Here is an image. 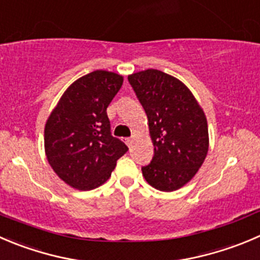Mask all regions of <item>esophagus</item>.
Instances as JSON below:
<instances>
[{
    "instance_id": "34e87169",
    "label": "esophagus",
    "mask_w": 260,
    "mask_h": 260,
    "mask_svg": "<svg viewBox=\"0 0 260 260\" xmlns=\"http://www.w3.org/2000/svg\"><path fill=\"white\" fill-rule=\"evenodd\" d=\"M124 142L127 143V146H132V143H133V138H132V137H131V138H125Z\"/></svg>"
}]
</instances>
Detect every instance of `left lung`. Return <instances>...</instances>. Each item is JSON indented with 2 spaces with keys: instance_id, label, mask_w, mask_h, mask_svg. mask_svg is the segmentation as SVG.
Returning a JSON list of instances; mask_svg holds the SVG:
<instances>
[{
  "instance_id": "1",
  "label": "left lung",
  "mask_w": 260,
  "mask_h": 260,
  "mask_svg": "<svg viewBox=\"0 0 260 260\" xmlns=\"http://www.w3.org/2000/svg\"><path fill=\"white\" fill-rule=\"evenodd\" d=\"M148 119L153 157L142 168L146 181L161 191L181 188L194 178L208 152L205 112L190 90L158 70L128 76Z\"/></svg>"
}]
</instances>
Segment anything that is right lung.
Listing matches in <instances>:
<instances>
[{
    "mask_svg": "<svg viewBox=\"0 0 260 260\" xmlns=\"http://www.w3.org/2000/svg\"><path fill=\"white\" fill-rule=\"evenodd\" d=\"M123 85V76L96 70L63 92L48 117L44 150L54 173L70 186L91 190L112 175L128 147L110 133L107 108Z\"/></svg>",
    "mask_w": 260,
    "mask_h": 260,
    "instance_id": "right-lung-1",
    "label": "right lung"
}]
</instances>
